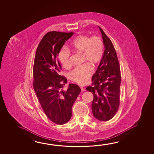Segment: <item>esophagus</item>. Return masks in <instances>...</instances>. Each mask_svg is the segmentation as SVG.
I'll use <instances>...</instances> for the list:
<instances>
[{"instance_id":"esophagus-1","label":"esophagus","mask_w":154,"mask_h":154,"mask_svg":"<svg viewBox=\"0 0 154 154\" xmlns=\"http://www.w3.org/2000/svg\"><path fill=\"white\" fill-rule=\"evenodd\" d=\"M81 91H82V92H84V91H85V89H84V88L83 87H82V86H81Z\"/></svg>"}]
</instances>
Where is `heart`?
I'll list each match as a JSON object with an SVG mask.
<instances>
[{"label": "heart", "mask_w": 154, "mask_h": 154, "mask_svg": "<svg viewBox=\"0 0 154 154\" xmlns=\"http://www.w3.org/2000/svg\"><path fill=\"white\" fill-rule=\"evenodd\" d=\"M70 49L72 51L82 54V61L94 66L99 64L104 53L102 39L97 35L91 37L86 35H78L71 41ZM58 57L63 67L70 66V53L67 48L63 47L60 50ZM89 64L85 63L74 69L69 75L71 80L79 85L86 83L92 73L91 66Z\"/></svg>", "instance_id": "b5f03b06"}]
</instances>
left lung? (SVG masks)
Wrapping results in <instances>:
<instances>
[{
    "label": "left lung",
    "mask_w": 154,
    "mask_h": 154,
    "mask_svg": "<svg viewBox=\"0 0 154 154\" xmlns=\"http://www.w3.org/2000/svg\"><path fill=\"white\" fill-rule=\"evenodd\" d=\"M98 27L105 50L97 71L92 77L91 86L86 89L94 95L91 105L94 116L100 121H107L113 118L119 109L121 75L113 44L102 29Z\"/></svg>",
    "instance_id": "8db88e82"
}]
</instances>
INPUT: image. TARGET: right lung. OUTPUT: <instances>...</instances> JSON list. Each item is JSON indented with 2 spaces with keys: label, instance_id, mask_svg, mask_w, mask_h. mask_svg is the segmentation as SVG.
Segmentation results:
<instances>
[{
  "label": "right lung",
  "instance_id": "add662e5",
  "mask_svg": "<svg viewBox=\"0 0 154 154\" xmlns=\"http://www.w3.org/2000/svg\"><path fill=\"white\" fill-rule=\"evenodd\" d=\"M73 32L51 31L44 36L35 52L33 69V86L44 113L57 124L67 123L81 88L69 84L63 90L67 79L60 75L62 66L57 59L60 50Z\"/></svg>",
  "mask_w": 154,
  "mask_h": 154
}]
</instances>
